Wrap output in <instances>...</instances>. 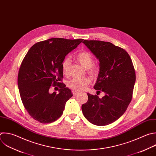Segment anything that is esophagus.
I'll return each instance as SVG.
<instances>
[{
    "instance_id": "1",
    "label": "esophagus",
    "mask_w": 156,
    "mask_h": 156,
    "mask_svg": "<svg viewBox=\"0 0 156 156\" xmlns=\"http://www.w3.org/2000/svg\"><path fill=\"white\" fill-rule=\"evenodd\" d=\"M72 93H73V95H76L77 94H79L78 92H77V91H76V90H72Z\"/></svg>"
}]
</instances>
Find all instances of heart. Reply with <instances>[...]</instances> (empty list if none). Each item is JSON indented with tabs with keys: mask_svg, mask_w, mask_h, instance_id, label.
Listing matches in <instances>:
<instances>
[{
	"mask_svg": "<svg viewBox=\"0 0 156 156\" xmlns=\"http://www.w3.org/2000/svg\"><path fill=\"white\" fill-rule=\"evenodd\" d=\"M76 59L84 69H87L89 73H95L96 70L93 66L94 58L90 53L87 52H81L76 55ZM70 62V58H66L62 62V71L64 75L68 74ZM90 82L91 80L89 78H73L68 83V86L74 90L81 91L85 90Z\"/></svg>",
	"mask_w": 156,
	"mask_h": 156,
	"instance_id": "obj_1",
	"label": "heart"
}]
</instances>
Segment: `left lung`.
<instances>
[{
	"instance_id": "left-lung-1",
	"label": "left lung",
	"mask_w": 156,
	"mask_h": 156,
	"mask_svg": "<svg viewBox=\"0 0 156 156\" xmlns=\"http://www.w3.org/2000/svg\"><path fill=\"white\" fill-rule=\"evenodd\" d=\"M83 43L99 60V73L94 88L105 95L100 98L87 93L88 100L82 105V112L90 123L107 126L118 119L131 101L136 79L133 65L126 51L110 42Z\"/></svg>"
}]
</instances>
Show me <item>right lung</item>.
I'll return each mask as SVG.
<instances>
[{"label":"right lung","instance_id":"right-lung-1","mask_svg":"<svg viewBox=\"0 0 156 156\" xmlns=\"http://www.w3.org/2000/svg\"><path fill=\"white\" fill-rule=\"evenodd\" d=\"M82 40L53 38L35 43L28 51L19 70L18 86L23 105L35 120L50 123L62 115L73 94L59 83L63 77L62 62ZM51 85L60 87L58 94L49 93Z\"/></svg>","mask_w":156,"mask_h":156}]
</instances>
